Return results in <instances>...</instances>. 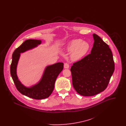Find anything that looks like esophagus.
I'll return each mask as SVG.
<instances>
[{"label":"esophagus","instance_id":"1","mask_svg":"<svg viewBox=\"0 0 126 126\" xmlns=\"http://www.w3.org/2000/svg\"><path fill=\"white\" fill-rule=\"evenodd\" d=\"M64 67L65 69H68L69 67V65L68 63H65L64 65Z\"/></svg>","mask_w":126,"mask_h":126}]
</instances>
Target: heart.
I'll return each instance as SVG.
<instances>
[{
	"mask_svg": "<svg viewBox=\"0 0 126 126\" xmlns=\"http://www.w3.org/2000/svg\"><path fill=\"white\" fill-rule=\"evenodd\" d=\"M90 49V45L81 39H73L69 41L64 48L68 53L71 52L70 58L72 61H77L84 57Z\"/></svg>",
	"mask_w": 126,
	"mask_h": 126,
	"instance_id": "obj_1",
	"label": "heart"
}]
</instances>
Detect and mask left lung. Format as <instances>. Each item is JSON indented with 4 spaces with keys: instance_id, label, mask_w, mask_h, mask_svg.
Returning <instances> with one entry per match:
<instances>
[{
    "instance_id": "left-lung-1",
    "label": "left lung",
    "mask_w": 126,
    "mask_h": 126,
    "mask_svg": "<svg viewBox=\"0 0 126 126\" xmlns=\"http://www.w3.org/2000/svg\"><path fill=\"white\" fill-rule=\"evenodd\" d=\"M91 53L71 68L72 84L76 92L84 96H92L104 91L115 70L112 52L96 34Z\"/></svg>"
}]
</instances>
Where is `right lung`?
Here are the masks:
<instances>
[{
	"label": "right lung",
	"instance_id": "obj_1",
	"mask_svg": "<svg viewBox=\"0 0 126 126\" xmlns=\"http://www.w3.org/2000/svg\"><path fill=\"white\" fill-rule=\"evenodd\" d=\"M42 41L36 39L25 40L19 47L15 50L12 54L10 66V74L15 86L22 94L37 100L48 98L52 93L58 75L63 69V63L58 62L47 66L40 80L30 87L24 86L20 81L17 75V67L20 57V53L31 50L40 45Z\"/></svg>",
	"mask_w": 126,
	"mask_h": 126
}]
</instances>
